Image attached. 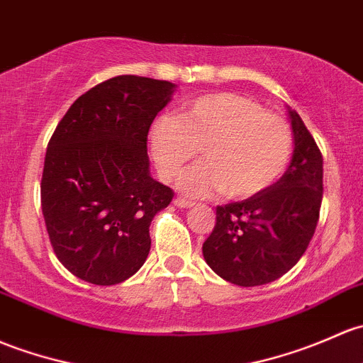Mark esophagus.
Here are the masks:
<instances>
[{
  "label": "esophagus",
  "instance_id": "34e87169",
  "mask_svg": "<svg viewBox=\"0 0 363 363\" xmlns=\"http://www.w3.org/2000/svg\"><path fill=\"white\" fill-rule=\"evenodd\" d=\"M174 205H175V207H179V208H189V207H193L191 201L184 200V198H175Z\"/></svg>",
  "mask_w": 363,
  "mask_h": 363
}]
</instances>
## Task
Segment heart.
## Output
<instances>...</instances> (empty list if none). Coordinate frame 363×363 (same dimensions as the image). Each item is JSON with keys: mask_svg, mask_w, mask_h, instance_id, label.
<instances>
[{"mask_svg": "<svg viewBox=\"0 0 363 363\" xmlns=\"http://www.w3.org/2000/svg\"><path fill=\"white\" fill-rule=\"evenodd\" d=\"M292 143L291 127L280 116L236 94L193 99L177 120L162 116L150 130L151 156L167 181L201 150L205 162L182 172L177 182L196 198L223 191L243 200L266 191L287 170Z\"/></svg>", "mask_w": 363, "mask_h": 363, "instance_id": "heart-1", "label": "heart"}]
</instances>
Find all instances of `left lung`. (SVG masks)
I'll return each instance as SVG.
<instances>
[{"mask_svg": "<svg viewBox=\"0 0 363 363\" xmlns=\"http://www.w3.org/2000/svg\"><path fill=\"white\" fill-rule=\"evenodd\" d=\"M294 133L291 165L261 194L216 208L203 259L223 280L255 287L292 269L316 230L323 160L301 116L287 108Z\"/></svg>", "mask_w": 363, "mask_h": 363, "instance_id": "obj_1", "label": "left lung"}]
</instances>
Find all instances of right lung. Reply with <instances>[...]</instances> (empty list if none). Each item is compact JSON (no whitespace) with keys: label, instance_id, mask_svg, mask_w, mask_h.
I'll return each instance as SVG.
<instances>
[{"label":"right lung","instance_id":"obj_1","mask_svg":"<svg viewBox=\"0 0 363 363\" xmlns=\"http://www.w3.org/2000/svg\"><path fill=\"white\" fill-rule=\"evenodd\" d=\"M177 85L116 76L76 99L45 156L41 211L57 259L79 280L116 285L140 269L152 217L174 193L151 177L147 132Z\"/></svg>","mask_w":363,"mask_h":363}]
</instances>
